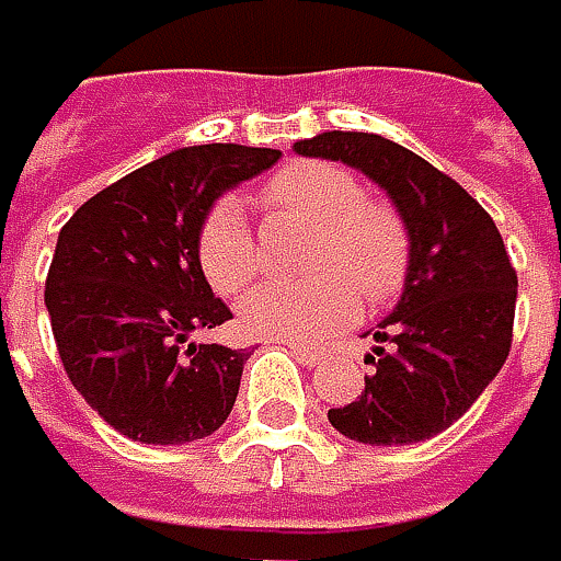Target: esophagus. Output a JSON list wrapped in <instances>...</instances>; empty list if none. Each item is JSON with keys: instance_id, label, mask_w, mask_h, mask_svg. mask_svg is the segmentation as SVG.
<instances>
[{"instance_id": "esophagus-1", "label": "esophagus", "mask_w": 561, "mask_h": 561, "mask_svg": "<svg viewBox=\"0 0 561 561\" xmlns=\"http://www.w3.org/2000/svg\"><path fill=\"white\" fill-rule=\"evenodd\" d=\"M290 351H294V357L306 364V367H316V364H322V351L319 347H306V344H290Z\"/></svg>"}]
</instances>
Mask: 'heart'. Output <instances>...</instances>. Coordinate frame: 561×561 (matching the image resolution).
<instances>
[{
  "mask_svg": "<svg viewBox=\"0 0 561 561\" xmlns=\"http://www.w3.org/2000/svg\"><path fill=\"white\" fill-rule=\"evenodd\" d=\"M271 214L316 226L306 255V284H264L242 302L252 335L280 341L329 339L354 322L357 306H386L409 277L412 242L402 214L364 194L347 169L302 159L274 172L261 187ZM197 264L222 297H239L261 271L255 232L232 194L210 204L197 226Z\"/></svg>",
  "mask_w": 561,
  "mask_h": 561,
  "instance_id": "b5f03b06",
  "label": "heart"
}]
</instances>
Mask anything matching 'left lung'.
<instances>
[{
  "label": "left lung",
  "instance_id": "1",
  "mask_svg": "<svg viewBox=\"0 0 561 561\" xmlns=\"http://www.w3.org/2000/svg\"><path fill=\"white\" fill-rule=\"evenodd\" d=\"M300 156L347 162L374 179L409 226L402 300L374 332L364 392L329 409L357 444L399 447L447 431L499 377L514 339L517 271L495 220L450 175L377 134H319Z\"/></svg>",
  "mask_w": 561,
  "mask_h": 561
}]
</instances>
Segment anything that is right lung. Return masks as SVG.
I'll list each match as a JSON object with an SVG mask.
<instances>
[{"label":"right lung","instance_id":"right-lung-1","mask_svg":"<svg viewBox=\"0 0 561 561\" xmlns=\"http://www.w3.org/2000/svg\"><path fill=\"white\" fill-rule=\"evenodd\" d=\"M277 159L236 142L175 149L60 229L44 302L62 370L124 437L187 444L229 419L252 351L191 341L232 319L197 264V226L226 187Z\"/></svg>","mask_w":561,"mask_h":561}]
</instances>
